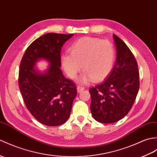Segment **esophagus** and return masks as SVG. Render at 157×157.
Masks as SVG:
<instances>
[{
  "label": "esophagus",
  "instance_id": "34e87169",
  "mask_svg": "<svg viewBox=\"0 0 157 157\" xmlns=\"http://www.w3.org/2000/svg\"><path fill=\"white\" fill-rule=\"evenodd\" d=\"M84 89H85L84 87L82 86H78L77 87V91H78V92H81V91L83 90Z\"/></svg>",
  "mask_w": 157,
  "mask_h": 157
}]
</instances>
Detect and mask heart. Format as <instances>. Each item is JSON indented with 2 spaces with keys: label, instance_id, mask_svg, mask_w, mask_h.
I'll use <instances>...</instances> for the list:
<instances>
[{
  "label": "heart",
  "instance_id": "b5f03b06",
  "mask_svg": "<svg viewBox=\"0 0 157 157\" xmlns=\"http://www.w3.org/2000/svg\"><path fill=\"white\" fill-rule=\"evenodd\" d=\"M70 53L61 56L62 67L71 79L77 77L82 70L85 72L83 82L92 78L94 82L105 78L112 70L115 49L108 40L84 37L75 41L70 47Z\"/></svg>",
  "mask_w": 157,
  "mask_h": 157
}]
</instances>
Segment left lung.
Masks as SVG:
<instances>
[{
	"instance_id": "8db88e82",
	"label": "left lung",
	"mask_w": 157,
	"mask_h": 157,
	"mask_svg": "<svg viewBox=\"0 0 157 157\" xmlns=\"http://www.w3.org/2000/svg\"><path fill=\"white\" fill-rule=\"evenodd\" d=\"M113 37L117 51L114 66L106 79L89 90L92 115L105 124L117 122L128 114L140 87L135 57L121 39L116 35Z\"/></svg>"
}]
</instances>
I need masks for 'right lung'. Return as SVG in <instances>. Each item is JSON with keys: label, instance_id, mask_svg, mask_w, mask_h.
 I'll return each instance as SVG.
<instances>
[{"label": "right lung", "instance_id": "1", "mask_svg": "<svg viewBox=\"0 0 157 157\" xmlns=\"http://www.w3.org/2000/svg\"><path fill=\"white\" fill-rule=\"evenodd\" d=\"M73 35L53 33L42 35L27 47L21 61L19 86L24 102L33 117L46 126L66 122L77 96L75 83L60 70L61 47ZM40 59L50 63L44 74L34 67Z\"/></svg>", "mask_w": 157, "mask_h": 157}]
</instances>
